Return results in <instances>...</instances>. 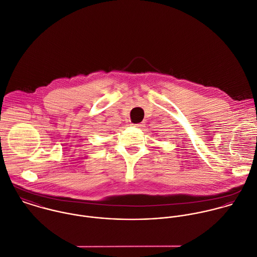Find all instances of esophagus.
Wrapping results in <instances>:
<instances>
[{
	"label": "esophagus",
	"instance_id": "esophagus-1",
	"mask_svg": "<svg viewBox=\"0 0 257 257\" xmlns=\"http://www.w3.org/2000/svg\"><path fill=\"white\" fill-rule=\"evenodd\" d=\"M133 125V127H136V128H140V127H142L143 126V124H141V123H138V124H132Z\"/></svg>",
	"mask_w": 257,
	"mask_h": 257
}]
</instances>
